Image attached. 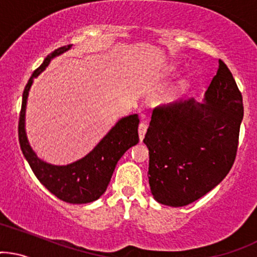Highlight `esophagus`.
I'll return each instance as SVG.
<instances>
[{"label":"esophagus","mask_w":257,"mask_h":257,"mask_svg":"<svg viewBox=\"0 0 257 257\" xmlns=\"http://www.w3.org/2000/svg\"><path fill=\"white\" fill-rule=\"evenodd\" d=\"M146 131H148V125L145 123H140L139 128H138V133H139V139L140 142H143L144 137H145Z\"/></svg>","instance_id":"esophagus-1"}]
</instances>
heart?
I'll list each match as a JSON object with an SVG mask.
<instances>
[{
    "label": "heart",
    "mask_w": 257,
    "mask_h": 257,
    "mask_svg": "<svg viewBox=\"0 0 257 257\" xmlns=\"http://www.w3.org/2000/svg\"><path fill=\"white\" fill-rule=\"evenodd\" d=\"M176 72H177V67L174 66V64H170V66L165 67V68L162 69L160 77L161 79H170ZM188 86H189L188 80H185V79L180 80L179 83L173 87V89L170 90V91L165 95V97H163V102H165L166 105H172V103H174L176 101H178L179 97L182 96V95L185 92V90L188 89Z\"/></svg>",
    "instance_id": "1"
}]
</instances>
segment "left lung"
<instances>
[{"mask_svg":"<svg viewBox=\"0 0 257 257\" xmlns=\"http://www.w3.org/2000/svg\"><path fill=\"white\" fill-rule=\"evenodd\" d=\"M218 63L202 102L191 98L152 112L144 139L149 184L154 199L166 206H187L206 195L234 163L243 97L228 67Z\"/></svg>","mask_w":257,"mask_h":257,"instance_id":"8db88e82","label":"left lung"}]
</instances>
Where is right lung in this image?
<instances>
[{
    "label": "right lung",
    "instance_id": "right-lung-1",
    "mask_svg": "<svg viewBox=\"0 0 257 257\" xmlns=\"http://www.w3.org/2000/svg\"><path fill=\"white\" fill-rule=\"evenodd\" d=\"M72 45L60 47L50 53L28 81L23 92L19 115V144L25 160L36 178L58 199L69 204H87L97 200L106 191L117 162L124 152L139 143L138 114L119 118L105 137L89 154L68 165L57 166L41 160L33 150L25 131V112L34 79L49 67L53 58L70 50Z\"/></svg>",
    "mask_w": 257,
    "mask_h": 257
}]
</instances>
